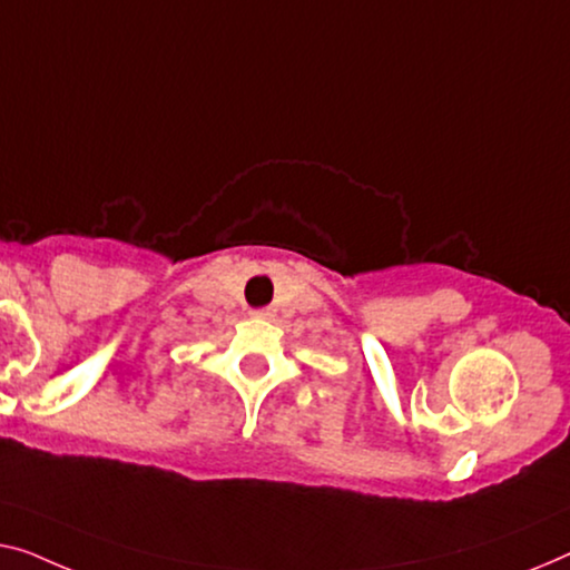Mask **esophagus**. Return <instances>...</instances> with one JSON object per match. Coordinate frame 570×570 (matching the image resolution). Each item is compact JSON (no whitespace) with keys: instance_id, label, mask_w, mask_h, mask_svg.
<instances>
[{"instance_id":"1","label":"esophagus","mask_w":570,"mask_h":570,"mask_svg":"<svg viewBox=\"0 0 570 570\" xmlns=\"http://www.w3.org/2000/svg\"><path fill=\"white\" fill-rule=\"evenodd\" d=\"M253 314V317H256V320H271V317H274V309H253L250 312Z\"/></svg>"}]
</instances>
